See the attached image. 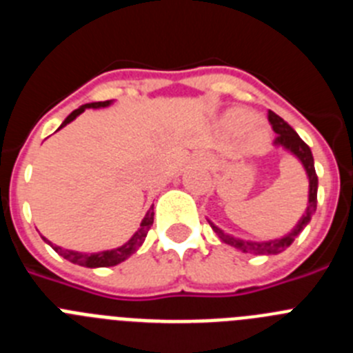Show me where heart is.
Segmentation results:
<instances>
[{
	"mask_svg": "<svg viewBox=\"0 0 353 353\" xmlns=\"http://www.w3.org/2000/svg\"><path fill=\"white\" fill-rule=\"evenodd\" d=\"M226 127L230 130L236 134H242V132H248L252 125H254V114H251L249 111H244V109H235V111H230L226 114ZM269 139V134L265 129H254V132L251 134V141L254 146H263Z\"/></svg>",
	"mask_w": 353,
	"mask_h": 353,
	"instance_id": "heart-1",
	"label": "heart"
}]
</instances>
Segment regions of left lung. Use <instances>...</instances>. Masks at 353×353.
<instances>
[{"instance_id": "8db88e82", "label": "left lung", "mask_w": 353, "mask_h": 353, "mask_svg": "<svg viewBox=\"0 0 353 353\" xmlns=\"http://www.w3.org/2000/svg\"><path fill=\"white\" fill-rule=\"evenodd\" d=\"M269 121L270 125H272L274 132L277 134V138L274 139V145L281 146L285 148L286 152H290L292 155L299 159L302 162V166H304L305 174H307V179H310V199H307V208H305V214L302 215L301 221L297 223V226L293 228L292 232L288 235H285L283 239H276V240H267V242H251V240H242L236 239L233 235H228L224 233L221 228L215 226L212 221H208L217 236L223 240L224 244L233 245L235 249L242 252H251V254H277V252L285 251L286 248L292 245V242L295 240V236L307 226V223L313 217L314 210H316V192H318V176L316 171H314V161H313V154H311V148L305 145L304 141L301 139L295 130L283 120L281 117H277L274 111H269Z\"/></svg>"}]
</instances>
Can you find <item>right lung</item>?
I'll return each instance as SVG.
<instances>
[{
  "label": "right lung",
  "mask_w": 353,
  "mask_h": 353,
  "mask_svg": "<svg viewBox=\"0 0 353 353\" xmlns=\"http://www.w3.org/2000/svg\"><path fill=\"white\" fill-rule=\"evenodd\" d=\"M109 104H111V101L92 102V104L81 105V108H77L76 111H72V113L65 118V121L60 125V129H63V127L67 125V123H70L72 120H76L81 113H84V109L108 108ZM152 224H154V212H152V208H150V210L145 214V217H143L141 224H139V230L130 236L129 242H125V244L120 245V248L117 249H111V251H101V252H79V251H70V249H61L60 245H52L46 236H42V239L46 240L48 244H51L52 249H54L60 256H63L65 260L72 261V263L81 265V267H88V269H97V267H113V265H118L123 260H127L130 254H134V252L141 248V244L145 242L146 233H148Z\"/></svg>",
  "instance_id": "obj_1"
}]
</instances>
